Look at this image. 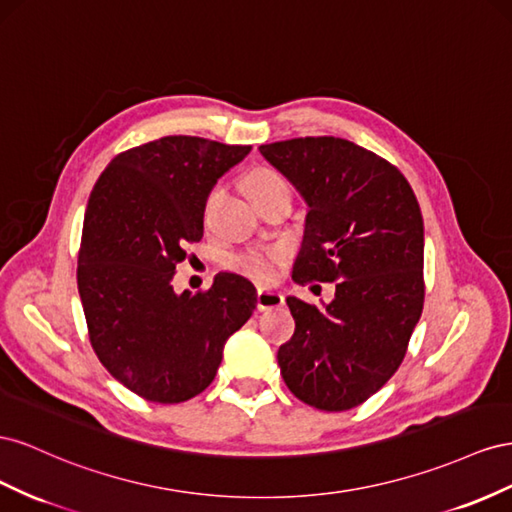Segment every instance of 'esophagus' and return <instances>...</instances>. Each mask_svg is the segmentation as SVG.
Returning a JSON list of instances; mask_svg holds the SVG:
<instances>
[{
    "instance_id": "esophagus-1",
    "label": "esophagus",
    "mask_w": 512,
    "mask_h": 512,
    "mask_svg": "<svg viewBox=\"0 0 512 512\" xmlns=\"http://www.w3.org/2000/svg\"><path fill=\"white\" fill-rule=\"evenodd\" d=\"M285 298L281 291L276 289H259L257 291V309L259 311H270V309H279V306H283Z\"/></svg>"
}]
</instances>
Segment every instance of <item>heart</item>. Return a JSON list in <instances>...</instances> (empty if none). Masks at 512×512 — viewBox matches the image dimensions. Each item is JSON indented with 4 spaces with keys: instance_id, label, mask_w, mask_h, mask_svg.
<instances>
[{
    "instance_id": "b5f03b06",
    "label": "heart",
    "mask_w": 512,
    "mask_h": 512,
    "mask_svg": "<svg viewBox=\"0 0 512 512\" xmlns=\"http://www.w3.org/2000/svg\"><path fill=\"white\" fill-rule=\"evenodd\" d=\"M274 188H287L283 175L274 169H257L246 178V195L268 193L274 191ZM231 268L251 276V279L259 283H268L279 272V253H244L231 259Z\"/></svg>"
}]
</instances>
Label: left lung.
Here are the masks:
<instances>
[{
	"instance_id": "1",
	"label": "left lung",
	"mask_w": 512,
	"mask_h": 512,
	"mask_svg": "<svg viewBox=\"0 0 512 512\" xmlns=\"http://www.w3.org/2000/svg\"><path fill=\"white\" fill-rule=\"evenodd\" d=\"M259 152L309 208L294 281H337L321 306L287 296L296 332L279 347L281 375L306 405L352 410L399 369L420 319V206L397 167L347 139L300 137Z\"/></svg>"
}]
</instances>
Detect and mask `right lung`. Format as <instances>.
Here are the masks:
<instances>
[{
    "label": "right lung",
    "instance_id": "right-lung-1",
    "mask_svg": "<svg viewBox=\"0 0 512 512\" xmlns=\"http://www.w3.org/2000/svg\"><path fill=\"white\" fill-rule=\"evenodd\" d=\"M251 145L173 135L115 156L87 201L77 285L98 360L154 403L206 390L229 337L257 306L242 274H216L206 294L173 289L184 248L203 236L216 182Z\"/></svg>",
    "mask_w": 512,
    "mask_h": 512
}]
</instances>
